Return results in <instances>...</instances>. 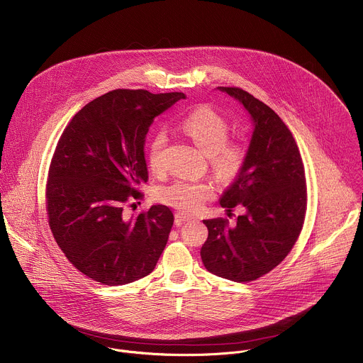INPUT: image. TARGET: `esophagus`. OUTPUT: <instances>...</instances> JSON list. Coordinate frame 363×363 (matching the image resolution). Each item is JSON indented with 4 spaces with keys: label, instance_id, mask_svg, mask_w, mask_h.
I'll list each match as a JSON object with an SVG mask.
<instances>
[{
    "label": "esophagus",
    "instance_id": "esophagus-1",
    "mask_svg": "<svg viewBox=\"0 0 363 363\" xmlns=\"http://www.w3.org/2000/svg\"><path fill=\"white\" fill-rule=\"evenodd\" d=\"M189 219H192L191 215H186V213H184V212H177V213H175V222H177V223H182V222H186V220H189Z\"/></svg>",
    "mask_w": 363,
    "mask_h": 363
}]
</instances>
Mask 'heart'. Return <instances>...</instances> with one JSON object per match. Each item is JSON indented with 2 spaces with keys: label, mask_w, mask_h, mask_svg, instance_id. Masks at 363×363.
<instances>
[{
  "label": "heart",
  "mask_w": 363,
  "mask_h": 363,
  "mask_svg": "<svg viewBox=\"0 0 363 363\" xmlns=\"http://www.w3.org/2000/svg\"><path fill=\"white\" fill-rule=\"evenodd\" d=\"M182 130L196 147L211 158L213 169L225 179L235 178L245 162V150L228 144L229 125L212 108L201 106L192 111L182 121ZM168 137L165 131L157 133L148 148V164L154 172L165 169L164 151ZM213 185L208 181L178 179L158 191V198L164 203L184 212H195L213 196Z\"/></svg>",
  "instance_id": "b5f03b06"
}]
</instances>
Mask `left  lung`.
Listing matches in <instances>:
<instances>
[{
  "label": "left lung",
  "mask_w": 363,
  "mask_h": 363,
  "mask_svg": "<svg viewBox=\"0 0 363 363\" xmlns=\"http://www.w3.org/2000/svg\"><path fill=\"white\" fill-rule=\"evenodd\" d=\"M245 108L254 124L242 169L219 198L230 212L244 206L233 226L206 219L201 248L213 275L248 282L278 267L295 245L306 211V181L298 145L284 121L262 101L240 88L218 86Z\"/></svg>",
  "instance_id": "left-lung-1"
}]
</instances>
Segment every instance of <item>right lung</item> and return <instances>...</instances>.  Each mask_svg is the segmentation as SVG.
Listing matches in <instances>:
<instances>
[{"mask_svg":"<svg viewBox=\"0 0 363 363\" xmlns=\"http://www.w3.org/2000/svg\"><path fill=\"white\" fill-rule=\"evenodd\" d=\"M186 98L115 89L88 102L62 133L48 172V222L68 261L88 278L119 286L150 275L174 213L165 205L124 216L148 181L145 138L154 119Z\"/></svg>","mask_w":363,"mask_h":363,"instance_id":"obj_1","label":"right lung"}]
</instances>
